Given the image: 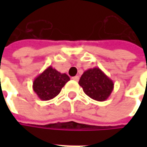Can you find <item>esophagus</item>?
I'll return each instance as SVG.
<instances>
[{
	"label": "esophagus",
	"instance_id": "obj_1",
	"mask_svg": "<svg viewBox=\"0 0 147 147\" xmlns=\"http://www.w3.org/2000/svg\"><path fill=\"white\" fill-rule=\"evenodd\" d=\"M72 79H73L74 81H76V82H77V81L79 80V76H73V77H72Z\"/></svg>",
	"mask_w": 147,
	"mask_h": 147
}]
</instances>
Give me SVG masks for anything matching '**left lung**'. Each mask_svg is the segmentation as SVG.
Returning a JSON list of instances; mask_svg holds the SVG:
<instances>
[{
	"label": "left lung",
	"instance_id": "left-lung-1",
	"mask_svg": "<svg viewBox=\"0 0 147 147\" xmlns=\"http://www.w3.org/2000/svg\"><path fill=\"white\" fill-rule=\"evenodd\" d=\"M79 85L88 97L97 101L106 100L114 88L113 81L98 67L85 71L79 80Z\"/></svg>",
	"mask_w": 147,
	"mask_h": 147
}]
</instances>
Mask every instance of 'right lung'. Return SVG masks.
<instances>
[{"label":"right lung","mask_w":147,"mask_h":147,"mask_svg":"<svg viewBox=\"0 0 147 147\" xmlns=\"http://www.w3.org/2000/svg\"><path fill=\"white\" fill-rule=\"evenodd\" d=\"M70 77L65 73H60L52 66L47 67L38 75L33 82V90L42 100H49L56 97Z\"/></svg>","instance_id":"obj_1"}]
</instances>
